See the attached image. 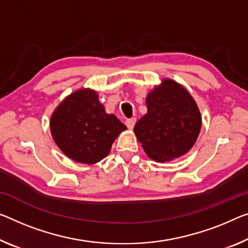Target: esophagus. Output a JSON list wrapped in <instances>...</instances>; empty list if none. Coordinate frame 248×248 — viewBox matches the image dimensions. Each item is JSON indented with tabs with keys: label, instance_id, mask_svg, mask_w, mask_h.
I'll use <instances>...</instances> for the list:
<instances>
[{
	"label": "esophagus",
	"instance_id": "34e87169",
	"mask_svg": "<svg viewBox=\"0 0 248 248\" xmlns=\"http://www.w3.org/2000/svg\"><path fill=\"white\" fill-rule=\"evenodd\" d=\"M135 123H136V119H128V120H126V122H125V124H126V126L129 129H133Z\"/></svg>",
	"mask_w": 248,
	"mask_h": 248
}]
</instances>
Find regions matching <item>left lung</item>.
<instances>
[{
    "label": "left lung",
    "mask_w": 248,
    "mask_h": 248,
    "mask_svg": "<svg viewBox=\"0 0 248 248\" xmlns=\"http://www.w3.org/2000/svg\"><path fill=\"white\" fill-rule=\"evenodd\" d=\"M146 106L134 133L148 157L164 163L187 153L202 127L199 106L187 90L164 78L147 94Z\"/></svg>",
    "instance_id": "8db88e82"
}]
</instances>
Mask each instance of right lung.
<instances>
[{
  "instance_id": "obj_1",
  "label": "right lung",
  "mask_w": 248,
  "mask_h": 248,
  "mask_svg": "<svg viewBox=\"0 0 248 248\" xmlns=\"http://www.w3.org/2000/svg\"><path fill=\"white\" fill-rule=\"evenodd\" d=\"M52 137L67 157L95 164L108 155L112 144L126 126L105 112L93 90L75 91L55 108L49 121Z\"/></svg>"
}]
</instances>
